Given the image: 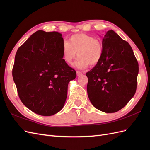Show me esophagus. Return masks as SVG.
Masks as SVG:
<instances>
[{"label":"esophagus","instance_id":"34e87169","mask_svg":"<svg viewBox=\"0 0 150 150\" xmlns=\"http://www.w3.org/2000/svg\"><path fill=\"white\" fill-rule=\"evenodd\" d=\"M76 74H77V76H80L83 74V73L80 71H77L76 72Z\"/></svg>","mask_w":150,"mask_h":150}]
</instances>
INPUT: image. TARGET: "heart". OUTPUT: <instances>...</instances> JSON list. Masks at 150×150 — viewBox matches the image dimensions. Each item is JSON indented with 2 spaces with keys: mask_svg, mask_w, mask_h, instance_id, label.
Listing matches in <instances>:
<instances>
[{
  "mask_svg": "<svg viewBox=\"0 0 150 150\" xmlns=\"http://www.w3.org/2000/svg\"><path fill=\"white\" fill-rule=\"evenodd\" d=\"M62 56L68 64H71L76 57H79L74 66L80 69H84L88 66L97 65L103 55L101 42L93 36L79 33L71 36L69 42L64 41L62 45Z\"/></svg>",
  "mask_w": 150,
  "mask_h": 150,
  "instance_id": "heart-1",
  "label": "heart"
}]
</instances>
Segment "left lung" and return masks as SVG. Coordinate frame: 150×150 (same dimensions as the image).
<instances>
[{
    "instance_id": "obj_1",
    "label": "left lung",
    "mask_w": 150,
    "mask_h": 150,
    "mask_svg": "<svg viewBox=\"0 0 150 150\" xmlns=\"http://www.w3.org/2000/svg\"><path fill=\"white\" fill-rule=\"evenodd\" d=\"M101 61L86 73L88 95L98 110L115 112L125 107L136 93L139 67L133 49L114 30L103 39Z\"/></svg>"
}]
</instances>
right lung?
<instances>
[{
    "label": "right lung",
    "instance_id": "obj_1",
    "mask_svg": "<svg viewBox=\"0 0 150 150\" xmlns=\"http://www.w3.org/2000/svg\"><path fill=\"white\" fill-rule=\"evenodd\" d=\"M64 40L57 32H35L17 49L12 69L22 103L41 116L60 111L66 100L67 86L76 72L62 56Z\"/></svg>",
    "mask_w": 150,
    "mask_h": 150
}]
</instances>
